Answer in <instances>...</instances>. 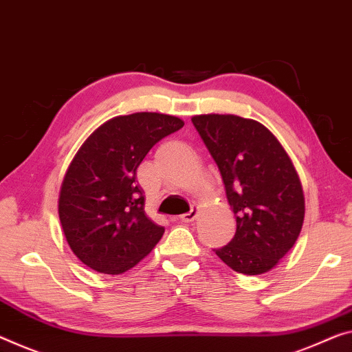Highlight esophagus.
<instances>
[{
	"instance_id": "34e87169",
	"label": "esophagus",
	"mask_w": 352,
	"mask_h": 352,
	"mask_svg": "<svg viewBox=\"0 0 352 352\" xmlns=\"http://www.w3.org/2000/svg\"><path fill=\"white\" fill-rule=\"evenodd\" d=\"M198 214H199V210H198L197 208H195V209H192L190 212H188V214H184V215H181L179 220L182 221V223H192L193 220H197Z\"/></svg>"
}]
</instances>
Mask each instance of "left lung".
I'll list each match as a JSON object with an SVG mask.
<instances>
[{"label":"left lung","mask_w":352,"mask_h":352,"mask_svg":"<svg viewBox=\"0 0 352 352\" xmlns=\"http://www.w3.org/2000/svg\"><path fill=\"white\" fill-rule=\"evenodd\" d=\"M192 122L217 164L236 234L215 248L226 266L259 275L277 266L296 244L305 215L302 184L274 133L236 115H198Z\"/></svg>","instance_id":"1"}]
</instances>
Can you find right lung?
Here are the masks:
<instances>
[{
  "label": "right lung",
  "mask_w": 352,
  "mask_h": 352,
  "mask_svg": "<svg viewBox=\"0 0 352 352\" xmlns=\"http://www.w3.org/2000/svg\"><path fill=\"white\" fill-rule=\"evenodd\" d=\"M184 121L133 113L102 124L82 144L64 175L58 214L69 247L100 274L132 269L157 245L165 228L144 212L137 168L155 143Z\"/></svg>",
  "instance_id": "right-lung-1"
}]
</instances>
